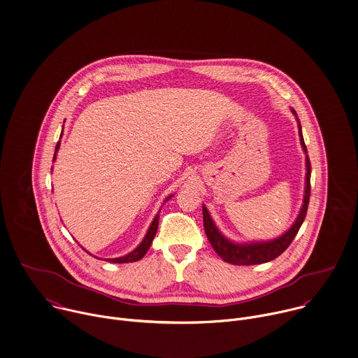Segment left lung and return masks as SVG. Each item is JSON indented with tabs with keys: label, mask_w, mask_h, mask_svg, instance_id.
Returning a JSON list of instances; mask_svg holds the SVG:
<instances>
[{
	"label": "left lung",
	"mask_w": 358,
	"mask_h": 358,
	"mask_svg": "<svg viewBox=\"0 0 358 358\" xmlns=\"http://www.w3.org/2000/svg\"><path fill=\"white\" fill-rule=\"evenodd\" d=\"M291 112L295 116L296 123H298L299 141H301V147L305 152V168H306L303 200H302L301 210H299L295 221L292 222V225L282 235H280L274 239L252 241V242H235V241L228 239L225 235H222V232L218 229V227L213 221L207 207L203 204V224H204L206 235H207L213 249L217 252V255L224 262H227L229 264H236V266L260 264V263H266V262H270V260L278 257L289 246V243L292 242V239L298 234V231H299V228H301V225L305 220L306 210H308V203H309V194H310V183H309V180H310V164H309L308 151H306V147H305V143H303L299 119H298V116H296V113L292 108H291Z\"/></svg>",
	"instance_id": "8db88e82"
}]
</instances>
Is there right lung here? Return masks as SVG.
<instances>
[{
    "mask_svg": "<svg viewBox=\"0 0 358 358\" xmlns=\"http://www.w3.org/2000/svg\"><path fill=\"white\" fill-rule=\"evenodd\" d=\"M63 127H64V126H63ZM62 134H63V131H62ZM59 148H60V141H59L57 145H56V152H55L53 161H56ZM171 197H173V194L168 196V197L164 200V204H165ZM159 211H161V208H159ZM159 211H158V214L154 217V220H152V222H151V225H150V228H148V231H147L144 239L140 242V245H138L136 249H133L130 253H127V255H124V256L115 257V259H105V260L109 262V263H131V262H137V260L143 259L144 255L147 253V250L150 249V246H151V243H152V239H154V236H155V234H157L158 222H159ZM83 249H84V248H83ZM84 250H85V249H84ZM85 252L90 253L88 250H85ZM90 255H91V253H90ZM91 256H92V255H91ZM94 257H96V256H94ZM96 259H99V257H96Z\"/></svg>",
    "mask_w": 358,
    "mask_h": 358,
    "instance_id": "add662e5",
    "label": "right lung"
}]
</instances>
